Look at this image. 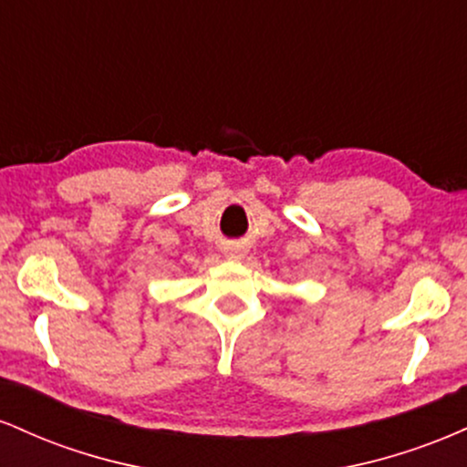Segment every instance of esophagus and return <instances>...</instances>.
Instances as JSON below:
<instances>
[{
    "instance_id": "esophagus-1",
    "label": "esophagus",
    "mask_w": 467,
    "mask_h": 467,
    "mask_svg": "<svg viewBox=\"0 0 467 467\" xmlns=\"http://www.w3.org/2000/svg\"><path fill=\"white\" fill-rule=\"evenodd\" d=\"M226 256H230V259H241V256H244V252H241L239 248H228Z\"/></svg>"
}]
</instances>
